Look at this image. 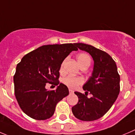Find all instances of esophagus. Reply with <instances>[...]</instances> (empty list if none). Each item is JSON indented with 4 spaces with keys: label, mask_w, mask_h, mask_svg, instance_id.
Listing matches in <instances>:
<instances>
[{
    "label": "esophagus",
    "mask_w": 135,
    "mask_h": 135,
    "mask_svg": "<svg viewBox=\"0 0 135 135\" xmlns=\"http://www.w3.org/2000/svg\"><path fill=\"white\" fill-rule=\"evenodd\" d=\"M69 92H70V94H73V93H74V91H73L72 90L69 89Z\"/></svg>",
    "instance_id": "1"
}]
</instances>
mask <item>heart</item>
<instances>
[{"mask_svg": "<svg viewBox=\"0 0 135 135\" xmlns=\"http://www.w3.org/2000/svg\"><path fill=\"white\" fill-rule=\"evenodd\" d=\"M76 58L77 61H78V63H79L80 66L84 65H86V64H88V65H90V64L91 59H90V56L88 54H86V53H80V54H78L77 55ZM62 66H63V65H61V71L62 70ZM62 82L69 88L72 89H74L78 87L80 84H81L83 82V80L81 78H80V77L69 75L68 76H66V78H64Z\"/></svg>", "mask_w": 135, "mask_h": 135, "instance_id": "obj_1", "label": "heart"}]
</instances>
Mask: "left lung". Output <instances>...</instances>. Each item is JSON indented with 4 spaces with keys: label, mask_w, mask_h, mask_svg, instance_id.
I'll return each instance as SVG.
<instances>
[{
    "label": "left lung",
    "mask_w": 135,
    "mask_h": 135,
    "mask_svg": "<svg viewBox=\"0 0 135 135\" xmlns=\"http://www.w3.org/2000/svg\"><path fill=\"white\" fill-rule=\"evenodd\" d=\"M79 49L88 53L94 61L91 76L84 84V94L75 91L78 102L72 108L76 118L84 121L98 119L104 116L117 99L120 91V76L117 65L109 54L88 44L76 43ZM89 91L93 96L88 98Z\"/></svg>",
    "instance_id": "obj_1"
}]
</instances>
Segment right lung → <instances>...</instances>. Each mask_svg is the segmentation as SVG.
<instances>
[{"label":"right lung","mask_w":135,"mask_h":135,"mask_svg":"<svg viewBox=\"0 0 135 135\" xmlns=\"http://www.w3.org/2000/svg\"><path fill=\"white\" fill-rule=\"evenodd\" d=\"M74 44L43 45L23 56L14 76V93L23 113L36 120H45L54 114L57 104L69 94L59 83L62 62L73 51ZM58 85L56 90L45 88L47 83Z\"/></svg>","instance_id":"right-lung-1"}]
</instances>
